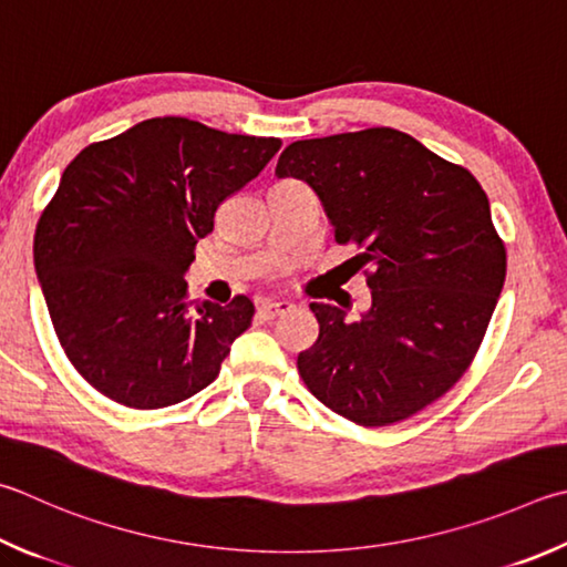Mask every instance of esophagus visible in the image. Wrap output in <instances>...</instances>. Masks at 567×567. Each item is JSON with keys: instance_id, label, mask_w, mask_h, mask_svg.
Listing matches in <instances>:
<instances>
[{"instance_id": "obj_1", "label": "esophagus", "mask_w": 567, "mask_h": 567, "mask_svg": "<svg viewBox=\"0 0 567 567\" xmlns=\"http://www.w3.org/2000/svg\"><path fill=\"white\" fill-rule=\"evenodd\" d=\"M290 310H292V302H287V300H280V302L267 300V302H262L260 307H257V315L265 317V319H275V317H280L285 312H290Z\"/></svg>"}]
</instances>
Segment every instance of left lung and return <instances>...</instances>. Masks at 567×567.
I'll return each instance as SVG.
<instances>
[{"instance_id": "obj_1", "label": "left lung", "mask_w": 567, "mask_h": 567, "mask_svg": "<svg viewBox=\"0 0 567 567\" xmlns=\"http://www.w3.org/2000/svg\"><path fill=\"white\" fill-rule=\"evenodd\" d=\"M277 178L305 181L337 243H357L372 307L359 319L312 302L302 382L334 414L389 426L466 372L506 280V248L478 181L396 128L295 141Z\"/></svg>"}]
</instances>
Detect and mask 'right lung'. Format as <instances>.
<instances>
[{"instance_id":"obj_1","label":"right lung","mask_w":567,"mask_h":567,"mask_svg":"<svg viewBox=\"0 0 567 567\" xmlns=\"http://www.w3.org/2000/svg\"><path fill=\"white\" fill-rule=\"evenodd\" d=\"M280 138L181 116L91 143L61 173L34 235V270L61 347L101 394L163 409L220 372L255 305L185 302L195 243L218 205L250 183Z\"/></svg>"}]
</instances>
